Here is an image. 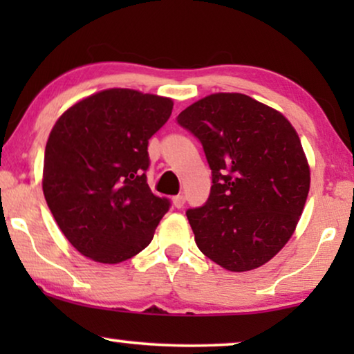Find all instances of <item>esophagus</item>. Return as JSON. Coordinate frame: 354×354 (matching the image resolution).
<instances>
[{
    "label": "esophagus",
    "mask_w": 354,
    "mask_h": 354,
    "mask_svg": "<svg viewBox=\"0 0 354 354\" xmlns=\"http://www.w3.org/2000/svg\"><path fill=\"white\" fill-rule=\"evenodd\" d=\"M172 205L177 207V209H180V207H183V205H185V196L183 195H177L172 198Z\"/></svg>",
    "instance_id": "obj_1"
}]
</instances>
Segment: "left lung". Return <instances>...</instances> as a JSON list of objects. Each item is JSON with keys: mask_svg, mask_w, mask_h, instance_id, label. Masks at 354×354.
I'll list each match as a JSON object with an SVG mask.
<instances>
[{"mask_svg": "<svg viewBox=\"0 0 354 354\" xmlns=\"http://www.w3.org/2000/svg\"><path fill=\"white\" fill-rule=\"evenodd\" d=\"M177 120L212 171L206 205L187 211L198 248L230 272L266 264L292 239L311 183L297 130L243 93L205 96Z\"/></svg>", "mask_w": 354, "mask_h": 354, "instance_id": "1", "label": "left lung"}]
</instances>
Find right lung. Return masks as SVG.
Here are the masks:
<instances>
[{
  "instance_id": "add662e5",
  "label": "right lung",
  "mask_w": 354,
  "mask_h": 354,
  "mask_svg": "<svg viewBox=\"0 0 354 354\" xmlns=\"http://www.w3.org/2000/svg\"><path fill=\"white\" fill-rule=\"evenodd\" d=\"M174 101L132 88L77 101L53 125L43 195L71 245L91 261L118 264L147 248L169 200L147 183L148 140Z\"/></svg>"
}]
</instances>
